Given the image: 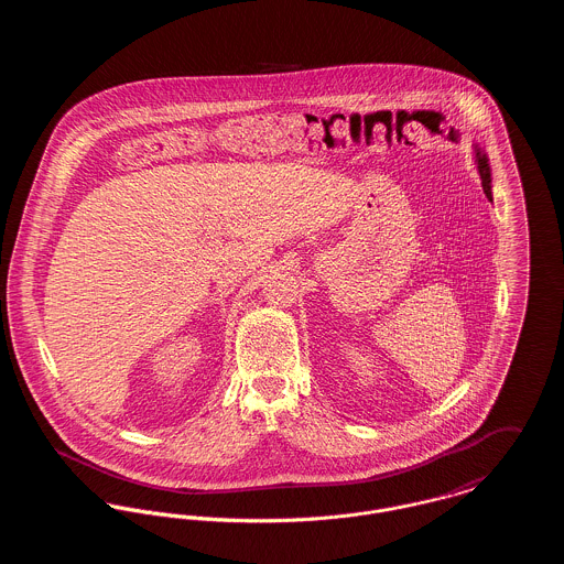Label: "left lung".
Masks as SVG:
<instances>
[{
  "mask_svg": "<svg viewBox=\"0 0 564 564\" xmlns=\"http://www.w3.org/2000/svg\"><path fill=\"white\" fill-rule=\"evenodd\" d=\"M474 159L478 164V173H480V180H482L484 193L488 197V202H492V177H490V164H488V156L484 152L482 148L478 143H474Z\"/></svg>",
  "mask_w": 564,
  "mask_h": 564,
  "instance_id": "left-lung-1",
  "label": "left lung"
}]
</instances>
